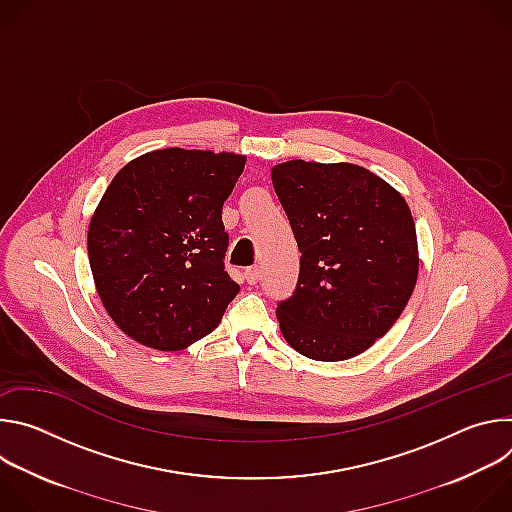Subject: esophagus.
Returning <instances> with one entry per match:
<instances>
[{"instance_id": "obj_1", "label": "esophagus", "mask_w": 512, "mask_h": 512, "mask_svg": "<svg viewBox=\"0 0 512 512\" xmlns=\"http://www.w3.org/2000/svg\"><path fill=\"white\" fill-rule=\"evenodd\" d=\"M259 277H261L259 267H249V269L245 271V279H247V283H249V285H255V283L259 281Z\"/></svg>"}]
</instances>
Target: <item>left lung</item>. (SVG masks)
Segmentation results:
<instances>
[{"label": "left lung", "mask_w": 512, "mask_h": 512, "mask_svg": "<svg viewBox=\"0 0 512 512\" xmlns=\"http://www.w3.org/2000/svg\"><path fill=\"white\" fill-rule=\"evenodd\" d=\"M298 241L300 277L277 320L291 348L346 360L375 344L405 310L419 271L405 198L354 164L291 160L271 170Z\"/></svg>", "instance_id": "left-lung-1"}]
</instances>
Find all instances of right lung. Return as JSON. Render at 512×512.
<instances>
[{"label":"right lung","mask_w":512,"mask_h":512,"mask_svg":"<svg viewBox=\"0 0 512 512\" xmlns=\"http://www.w3.org/2000/svg\"><path fill=\"white\" fill-rule=\"evenodd\" d=\"M245 156L168 148L117 172L89 225V261L111 320L156 350L210 334L239 294L225 271L223 204Z\"/></svg>","instance_id":"obj_1"}]
</instances>
